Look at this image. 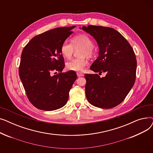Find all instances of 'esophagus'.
<instances>
[{
    "label": "esophagus",
    "mask_w": 153,
    "mask_h": 153,
    "mask_svg": "<svg viewBox=\"0 0 153 153\" xmlns=\"http://www.w3.org/2000/svg\"><path fill=\"white\" fill-rule=\"evenodd\" d=\"M77 76L78 77H82L84 76V74L82 73H81V72H77Z\"/></svg>",
    "instance_id": "esophagus-1"
}]
</instances>
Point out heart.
Returning a JSON list of instances; mask_svg holds the SVG:
<instances>
[{"label":"heart","mask_w":153,"mask_h":153,"mask_svg":"<svg viewBox=\"0 0 153 153\" xmlns=\"http://www.w3.org/2000/svg\"><path fill=\"white\" fill-rule=\"evenodd\" d=\"M71 43L64 42L61 46V53L65 58H70L74 53V49L82 48L80 56L82 58L72 59L66 62V66L68 70L82 71L87 65L88 61L85 56L91 57L93 55L94 43L91 38L87 35L81 34L72 39Z\"/></svg>","instance_id":"1"}]
</instances>
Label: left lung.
Listing matches in <instances>:
<instances>
[{
	"mask_svg": "<svg viewBox=\"0 0 153 153\" xmlns=\"http://www.w3.org/2000/svg\"><path fill=\"white\" fill-rule=\"evenodd\" d=\"M82 29L90 34L99 46V56L91 65L95 72H105V77L86 74L85 95L92 105L114 108L122 102L136 79V56L127 40L116 30L89 25Z\"/></svg>",
	"mask_w": 153,
	"mask_h": 153,
	"instance_id": "8db88e82",
	"label": "left lung"
}]
</instances>
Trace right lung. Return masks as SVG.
<instances>
[{"mask_svg":"<svg viewBox=\"0 0 153 153\" xmlns=\"http://www.w3.org/2000/svg\"><path fill=\"white\" fill-rule=\"evenodd\" d=\"M75 27L56 28L35 36L22 51L20 78L30 102L39 110H57L68 102L77 75L74 71L61 72L65 64L61 46Z\"/></svg>","mask_w":153,"mask_h":153,"instance_id":"right-lung-1","label":"right lung"}]
</instances>
